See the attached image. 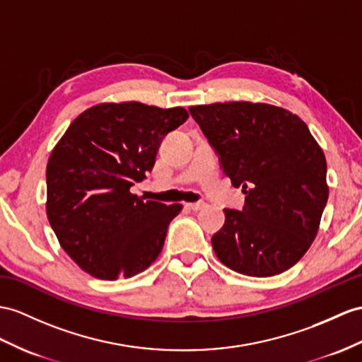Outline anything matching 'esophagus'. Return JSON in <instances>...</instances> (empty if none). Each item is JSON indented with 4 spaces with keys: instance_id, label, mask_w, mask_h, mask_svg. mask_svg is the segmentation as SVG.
Here are the masks:
<instances>
[{
    "instance_id": "obj_1",
    "label": "esophagus",
    "mask_w": 362,
    "mask_h": 362,
    "mask_svg": "<svg viewBox=\"0 0 362 362\" xmlns=\"http://www.w3.org/2000/svg\"><path fill=\"white\" fill-rule=\"evenodd\" d=\"M186 207L189 209V210H193V211H198V210H201V209H204L206 207V202H187L186 204Z\"/></svg>"
}]
</instances>
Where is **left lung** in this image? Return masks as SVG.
Here are the masks:
<instances>
[{"mask_svg": "<svg viewBox=\"0 0 362 362\" xmlns=\"http://www.w3.org/2000/svg\"><path fill=\"white\" fill-rule=\"evenodd\" d=\"M223 172L243 186V210L224 209L211 236L216 257L249 276H273L304 257L329 198L324 152L305 122L276 105L235 101L192 105Z\"/></svg>", "mask_w": 362, "mask_h": 362, "instance_id": "left-lung-1", "label": "left lung"}]
</instances>
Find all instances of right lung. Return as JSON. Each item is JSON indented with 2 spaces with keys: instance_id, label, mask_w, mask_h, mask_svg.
<instances>
[{
  "instance_id": "right-lung-1",
  "label": "right lung",
  "mask_w": 362,
  "mask_h": 362,
  "mask_svg": "<svg viewBox=\"0 0 362 362\" xmlns=\"http://www.w3.org/2000/svg\"><path fill=\"white\" fill-rule=\"evenodd\" d=\"M189 118L182 107L136 101L84 110L58 141L47 163V218L61 247L100 279L130 278L161 253L182 206L130 193L155 165L169 132Z\"/></svg>"
}]
</instances>
